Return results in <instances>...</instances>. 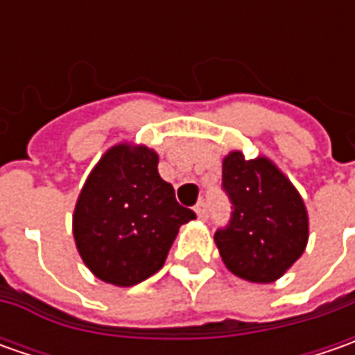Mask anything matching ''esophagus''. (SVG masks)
<instances>
[{"label":"esophagus","instance_id":"1","mask_svg":"<svg viewBox=\"0 0 355 355\" xmlns=\"http://www.w3.org/2000/svg\"><path fill=\"white\" fill-rule=\"evenodd\" d=\"M196 213H198V217L201 221L207 219V205H205V201H199L198 205H196Z\"/></svg>","mask_w":355,"mask_h":355}]
</instances>
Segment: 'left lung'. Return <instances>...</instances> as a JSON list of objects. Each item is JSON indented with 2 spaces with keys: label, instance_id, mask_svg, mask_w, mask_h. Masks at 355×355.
Instances as JSON below:
<instances>
[{
  "label": "left lung",
  "instance_id": "8db88e82",
  "mask_svg": "<svg viewBox=\"0 0 355 355\" xmlns=\"http://www.w3.org/2000/svg\"><path fill=\"white\" fill-rule=\"evenodd\" d=\"M223 189L233 213L215 245L225 266L249 282L279 280L306 249L304 199L272 159H247L241 150L223 157Z\"/></svg>",
  "mask_w": 355,
  "mask_h": 355
}]
</instances>
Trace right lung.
Here are the masks:
<instances>
[{"label":"right lung","mask_w":355,"mask_h":355,"mask_svg":"<svg viewBox=\"0 0 355 355\" xmlns=\"http://www.w3.org/2000/svg\"><path fill=\"white\" fill-rule=\"evenodd\" d=\"M156 150L118 142L92 168L76 199L73 237L96 279L134 286L166 263L180 227L196 213L157 173Z\"/></svg>","instance_id":"right-lung-1"}]
</instances>
